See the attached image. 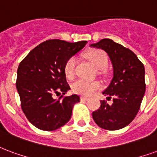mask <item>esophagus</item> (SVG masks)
I'll return each mask as SVG.
<instances>
[{"instance_id":"1","label":"esophagus","mask_w":157,"mask_h":157,"mask_svg":"<svg viewBox=\"0 0 157 157\" xmlns=\"http://www.w3.org/2000/svg\"><path fill=\"white\" fill-rule=\"evenodd\" d=\"M88 99H89V98L86 97V96H81V100H82V101H87Z\"/></svg>"}]
</instances>
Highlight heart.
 <instances>
[{"instance_id":"b5f03b06","label":"heart","mask_w":157,"mask_h":157,"mask_svg":"<svg viewBox=\"0 0 157 157\" xmlns=\"http://www.w3.org/2000/svg\"><path fill=\"white\" fill-rule=\"evenodd\" d=\"M86 57L98 69H103L107 66L108 56L106 53L102 50H92L86 54ZM75 64H76L75 56H71L66 61L64 66V72L67 78L71 79L74 77ZM101 84L98 81H86L82 79L76 80L71 85L73 91L82 96H90L95 93L96 90L101 89Z\"/></svg>"}]
</instances>
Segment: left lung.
<instances>
[{
    "label": "left lung",
    "instance_id": "8db88e82",
    "mask_svg": "<svg viewBox=\"0 0 157 157\" xmlns=\"http://www.w3.org/2000/svg\"><path fill=\"white\" fill-rule=\"evenodd\" d=\"M90 46L104 50L113 66V78L102 92L113 102L109 105L101 101V106L92 112V117L101 128L119 130L132 122L140 110L146 91L144 65L132 51L111 39H103Z\"/></svg>",
    "mask_w": 157,
    "mask_h": 157
}]
</instances>
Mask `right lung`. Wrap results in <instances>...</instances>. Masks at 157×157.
<instances>
[{"label":"right lung","instance_id":"add662e5","mask_svg":"<svg viewBox=\"0 0 157 157\" xmlns=\"http://www.w3.org/2000/svg\"><path fill=\"white\" fill-rule=\"evenodd\" d=\"M86 43L46 40L21 61L16 82L21 106L29 121L38 129L54 131L70 120L73 105L80 101V96H63L70 89L64 66ZM61 93L63 95L58 99L53 98L55 94Z\"/></svg>","mask_w":157,"mask_h":157}]
</instances>
